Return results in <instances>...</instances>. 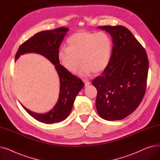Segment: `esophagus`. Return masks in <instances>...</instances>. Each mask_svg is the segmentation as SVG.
<instances>
[{
    "instance_id": "1",
    "label": "esophagus",
    "mask_w": 160,
    "mask_h": 160,
    "mask_svg": "<svg viewBox=\"0 0 160 160\" xmlns=\"http://www.w3.org/2000/svg\"><path fill=\"white\" fill-rule=\"evenodd\" d=\"M83 82H84L86 86H88V85H89L90 83H91L90 82L89 80H83Z\"/></svg>"
}]
</instances>
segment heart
I'll return each mask as SVG.
<instances>
[{"mask_svg":"<svg viewBox=\"0 0 160 160\" xmlns=\"http://www.w3.org/2000/svg\"><path fill=\"white\" fill-rule=\"evenodd\" d=\"M112 51V39L106 32L80 31L67 39V47L60 49L58 57L61 65L71 73L77 71L81 60L83 65L78 74L85 77L92 72H103L110 63Z\"/></svg>","mask_w":160,"mask_h":160,"instance_id":"1","label":"heart"}]
</instances>
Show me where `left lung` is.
<instances>
[{"label": "left lung", "instance_id": "obj_1", "mask_svg": "<svg viewBox=\"0 0 160 160\" xmlns=\"http://www.w3.org/2000/svg\"><path fill=\"white\" fill-rule=\"evenodd\" d=\"M113 38L107 68L92 81L97 89L96 108L105 120H121L131 114L143 98L148 60L145 48L126 27L102 26Z\"/></svg>", "mask_w": 160, "mask_h": 160}]
</instances>
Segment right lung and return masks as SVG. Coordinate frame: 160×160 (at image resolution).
Wrapping results in <instances>:
<instances>
[{"label":"right lung","instance_id":"right-lung-1","mask_svg":"<svg viewBox=\"0 0 160 160\" xmlns=\"http://www.w3.org/2000/svg\"><path fill=\"white\" fill-rule=\"evenodd\" d=\"M68 30L67 28L60 27L37 33L23 43L15 54L16 60L25 53H38L47 58L55 65L60 78V93L54 108L43 114L32 112L22 106L33 118L43 123L52 124L65 119L71 112L76 97L84 86L82 80L66 70L58 60L59 47Z\"/></svg>","mask_w":160,"mask_h":160}]
</instances>
